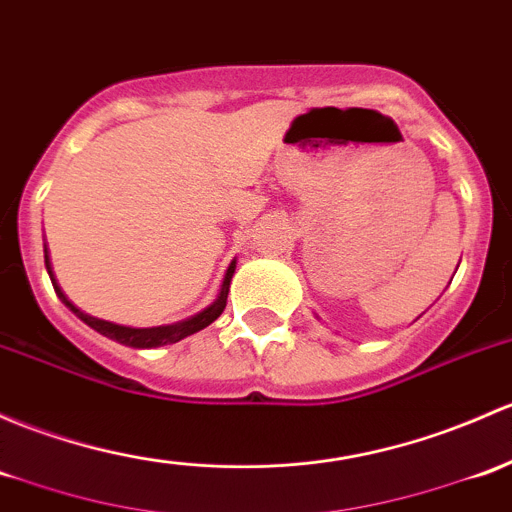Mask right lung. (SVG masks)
<instances>
[{"instance_id":"add662e5","label":"right lung","mask_w":512,"mask_h":512,"mask_svg":"<svg viewBox=\"0 0 512 512\" xmlns=\"http://www.w3.org/2000/svg\"><path fill=\"white\" fill-rule=\"evenodd\" d=\"M43 260H46V270H48V277H51L53 282V289H56L58 299L63 301V304L68 306V309L73 311L75 316H78L83 324H88L93 331L102 333L105 338H112V341L122 343V346H129V348H159V346H171V343H179L181 338L191 336V333H198L201 328L211 326L215 319H218L220 314H223L225 309V301H228V292H230V279H233L235 274V260L230 262V267L225 270V277H223V284H220V292L218 297L213 299V304H208L206 309L198 311V314L188 316L184 321H176V324H166V326H152V328H134V326H122V324H112V321H105V319H98V316H90L85 314V311H80L78 306L73 304L71 299L63 294V289L58 287L56 277H53V270H51V260H48V250L46 245H43Z\"/></svg>"}]
</instances>
